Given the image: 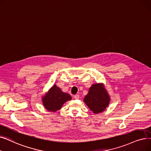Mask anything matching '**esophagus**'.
<instances>
[{
    "label": "esophagus",
    "mask_w": 151,
    "mask_h": 151,
    "mask_svg": "<svg viewBox=\"0 0 151 151\" xmlns=\"http://www.w3.org/2000/svg\"><path fill=\"white\" fill-rule=\"evenodd\" d=\"M74 98L75 99H78L80 98V96H79V94H76V95H75L74 96Z\"/></svg>",
    "instance_id": "1"
}]
</instances>
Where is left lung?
Instances as JSON below:
<instances>
[{
  "label": "left lung",
  "mask_w": 151,
  "mask_h": 151,
  "mask_svg": "<svg viewBox=\"0 0 151 151\" xmlns=\"http://www.w3.org/2000/svg\"><path fill=\"white\" fill-rule=\"evenodd\" d=\"M83 101L94 114H99L108 107L110 96L103 84L96 83L92 85Z\"/></svg>",
  "instance_id": "8db88e82"
}]
</instances>
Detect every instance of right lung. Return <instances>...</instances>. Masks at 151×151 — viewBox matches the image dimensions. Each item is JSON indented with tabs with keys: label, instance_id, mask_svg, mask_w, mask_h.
Segmentation results:
<instances>
[{
	"label": "right lung",
	"instance_id": "add662e5",
	"mask_svg": "<svg viewBox=\"0 0 151 151\" xmlns=\"http://www.w3.org/2000/svg\"><path fill=\"white\" fill-rule=\"evenodd\" d=\"M71 99V96L63 93L56 84H54L42 98V104L45 109L52 112L60 110L64 103Z\"/></svg>",
	"mask_w": 151,
	"mask_h": 151
}]
</instances>
